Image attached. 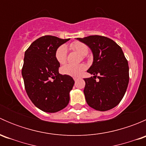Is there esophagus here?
<instances>
[{"mask_svg": "<svg viewBox=\"0 0 146 146\" xmlns=\"http://www.w3.org/2000/svg\"><path fill=\"white\" fill-rule=\"evenodd\" d=\"M73 79H74V80L76 81V80H77L78 79H79V77H73Z\"/></svg>", "mask_w": 146, "mask_h": 146, "instance_id": "esophagus-1", "label": "esophagus"}]
</instances>
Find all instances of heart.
Listing matches in <instances>:
<instances>
[{"label":"heart","instance_id":"1","mask_svg":"<svg viewBox=\"0 0 146 146\" xmlns=\"http://www.w3.org/2000/svg\"><path fill=\"white\" fill-rule=\"evenodd\" d=\"M70 47L74 51L78 52L80 55L85 56L89 51L88 46L85 44L80 42H73L70 44ZM55 58L60 64L66 63L67 58V47L62 44L57 48L55 52ZM85 70V66L83 64L72 65L66 64L61 67V72L62 74L70 76H79Z\"/></svg>","mask_w":146,"mask_h":146}]
</instances>
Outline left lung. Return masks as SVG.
Masks as SVG:
<instances>
[{
	"label": "left lung",
	"mask_w": 146,
	"mask_h": 146,
	"mask_svg": "<svg viewBox=\"0 0 146 146\" xmlns=\"http://www.w3.org/2000/svg\"><path fill=\"white\" fill-rule=\"evenodd\" d=\"M78 39L93 53V63L87 72L94 76L84 78L87 103L101 111L114 108L124 96L129 81L128 61L121 48L112 39L100 35Z\"/></svg>",
	"instance_id": "1"
}]
</instances>
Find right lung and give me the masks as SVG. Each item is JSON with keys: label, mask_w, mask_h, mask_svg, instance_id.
<instances>
[{"label": "right lung", "mask_w": 146, "mask_h": 146, "mask_svg": "<svg viewBox=\"0 0 146 146\" xmlns=\"http://www.w3.org/2000/svg\"><path fill=\"white\" fill-rule=\"evenodd\" d=\"M70 39L45 35L32 42L25 53L22 75L28 97L36 107L54 113L64 109L70 100L69 92L75 81L58 72L55 58L59 46Z\"/></svg>", "instance_id": "obj_1"}]
</instances>
